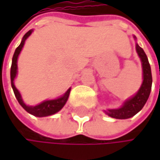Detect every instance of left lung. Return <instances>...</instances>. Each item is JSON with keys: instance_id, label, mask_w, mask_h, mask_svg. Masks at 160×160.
I'll use <instances>...</instances> for the list:
<instances>
[{"instance_id": "8db88e82", "label": "left lung", "mask_w": 160, "mask_h": 160, "mask_svg": "<svg viewBox=\"0 0 160 160\" xmlns=\"http://www.w3.org/2000/svg\"><path fill=\"white\" fill-rule=\"evenodd\" d=\"M136 51L141 58L142 66H143V75H144V81L143 84L138 91V92L126 101L124 105L118 109H109L107 112L108 116L114 118L118 119H125L133 117L135 114H137L143 108L144 104L146 103L152 87V74H151V68L147 59V56L144 52V50L141 48L138 44H136Z\"/></svg>"}]
</instances>
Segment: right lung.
Returning <instances> with one entry per match:
<instances>
[{"instance_id": "obj_1", "label": "right lung", "mask_w": 160, "mask_h": 160, "mask_svg": "<svg viewBox=\"0 0 160 160\" xmlns=\"http://www.w3.org/2000/svg\"><path fill=\"white\" fill-rule=\"evenodd\" d=\"M31 32H32V29L28 30L24 35L21 43L19 44V46L15 51V53H14V56H13V60H12V66H11V85H12V88L14 90V92H15V95H16L18 103L21 105V107L26 111L30 113V114H32L33 116H36V117H46V116H50V115H52V114L58 112L65 106V104L68 101V98L69 96L70 89H68V92L62 97H60L58 99L44 101V102L41 103L38 106H35V107H29V106L25 105V103L23 102V100L21 98V95H20L19 92L17 91V89H16L15 84H14V80L16 78V72H17V64H16L17 63V57H18L21 50H22L23 46H24L25 41L31 34Z\"/></svg>"}]
</instances>
